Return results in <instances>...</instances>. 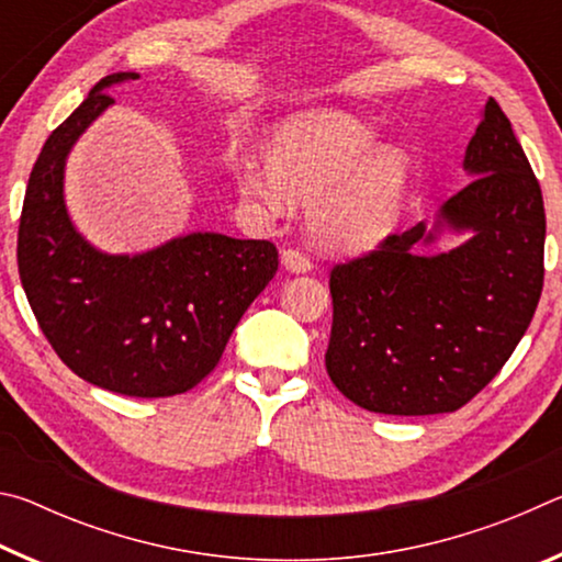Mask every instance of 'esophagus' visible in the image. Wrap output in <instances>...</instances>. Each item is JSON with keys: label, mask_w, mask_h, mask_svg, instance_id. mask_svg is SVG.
Masks as SVG:
<instances>
[{"label": "esophagus", "mask_w": 562, "mask_h": 562, "mask_svg": "<svg viewBox=\"0 0 562 562\" xmlns=\"http://www.w3.org/2000/svg\"><path fill=\"white\" fill-rule=\"evenodd\" d=\"M280 258H282L284 270H290L294 274H304V272L312 270V262H310L307 255L300 252V250H292V247H288V250H282Z\"/></svg>", "instance_id": "esophagus-1"}]
</instances>
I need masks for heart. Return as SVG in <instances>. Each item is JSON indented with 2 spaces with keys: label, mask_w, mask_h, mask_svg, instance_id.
I'll use <instances>...</instances> for the list:
<instances>
[{
  "label": "heart",
  "mask_w": 562,
  "mask_h": 562,
  "mask_svg": "<svg viewBox=\"0 0 562 562\" xmlns=\"http://www.w3.org/2000/svg\"><path fill=\"white\" fill-rule=\"evenodd\" d=\"M265 168H247L240 190L278 207L284 195L308 201L310 231L329 250H367L396 221L408 164L374 128L341 111L282 121L265 144Z\"/></svg>",
  "instance_id": "obj_1"
}]
</instances>
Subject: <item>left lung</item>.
Returning a JSON list of instances; mask_svg holds the SVG:
<instances>
[{"label":"left lung","mask_w":562,"mask_h":562,"mask_svg":"<svg viewBox=\"0 0 562 562\" xmlns=\"http://www.w3.org/2000/svg\"><path fill=\"white\" fill-rule=\"evenodd\" d=\"M471 183L434 223L386 237L329 274V379L374 414H449L501 372L543 292V193L493 99L465 146ZM443 234L464 240L426 254Z\"/></svg>","instance_id":"obj_1"}]
</instances>
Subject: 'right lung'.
<instances>
[{"label": "right lung", "mask_w": 562, "mask_h": 562, "mask_svg": "<svg viewBox=\"0 0 562 562\" xmlns=\"http://www.w3.org/2000/svg\"><path fill=\"white\" fill-rule=\"evenodd\" d=\"M136 71L101 79L36 158L19 221V278L44 337L76 376L123 396L183 394L213 372L278 272L268 240L195 231L144 252H103L66 207V160Z\"/></svg>", "instance_id": "1"}]
</instances>
